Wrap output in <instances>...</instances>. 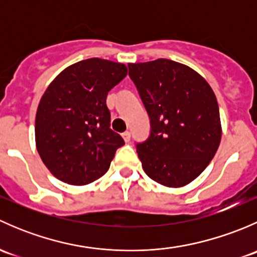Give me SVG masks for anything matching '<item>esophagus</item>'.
<instances>
[{
    "label": "esophagus",
    "mask_w": 257,
    "mask_h": 257,
    "mask_svg": "<svg viewBox=\"0 0 257 257\" xmlns=\"http://www.w3.org/2000/svg\"><path fill=\"white\" fill-rule=\"evenodd\" d=\"M121 137H123L125 143H129V142H131V133H129V132H124V133L121 134Z\"/></svg>",
    "instance_id": "obj_1"
}]
</instances>
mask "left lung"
<instances>
[{
    "label": "left lung",
    "mask_w": 257,
    "mask_h": 257,
    "mask_svg": "<svg viewBox=\"0 0 257 257\" xmlns=\"http://www.w3.org/2000/svg\"><path fill=\"white\" fill-rule=\"evenodd\" d=\"M128 68L150 120L149 137L136 144L144 172L162 185H186L208 167L221 141L216 97L200 74L170 59Z\"/></svg>",
    "instance_id": "1"
}]
</instances>
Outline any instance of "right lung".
Returning <instances> with one entry per match:
<instances>
[{
    "mask_svg": "<svg viewBox=\"0 0 257 257\" xmlns=\"http://www.w3.org/2000/svg\"><path fill=\"white\" fill-rule=\"evenodd\" d=\"M125 76L124 64L89 58L69 66L48 85L36 114V145L57 179L85 185L109 169L124 141L110 129L105 102Z\"/></svg>",
    "mask_w": 257,
    "mask_h": 257,
    "instance_id": "obj_1",
    "label": "right lung"
}]
</instances>
